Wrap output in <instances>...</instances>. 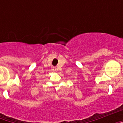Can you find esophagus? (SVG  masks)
<instances>
[{"mask_svg": "<svg viewBox=\"0 0 123 123\" xmlns=\"http://www.w3.org/2000/svg\"><path fill=\"white\" fill-rule=\"evenodd\" d=\"M56 68H55V67H53V68H52V70H53V71H56Z\"/></svg>", "mask_w": 123, "mask_h": 123, "instance_id": "34e87169", "label": "esophagus"}]
</instances>
